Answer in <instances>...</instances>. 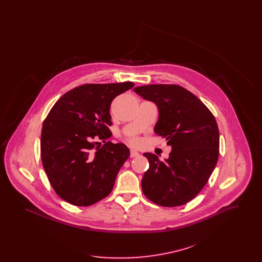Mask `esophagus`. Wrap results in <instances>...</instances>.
<instances>
[{
    "instance_id": "esophagus-1",
    "label": "esophagus",
    "mask_w": 262,
    "mask_h": 262,
    "mask_svg": "<svg viewBox=\"0 0 262 262\" xmlns=\"http://www.w3.org/2000/svg\"><path fill=\"white\" fill-rule=\"evenodd\" d=\"M139 155V153L136 151V150H130V154H129V156H130V158H134V157H137Z\"/></svg>"
}]
</instances>
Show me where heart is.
<instances>
[{
    "instance_id": "obj_1",
    "label": "heart",
    "mask_w": 262,
    "mask_h": 262,
    "mask_svg": "<svg viewBox=\"0 0 262 262\" xmlns=\"http://www.w3.org/2000/svg\"><path fill=\"white\" fill-rule=\"evenodd\" d=\"M130 142L134 144V145H138L139 143H140V141L137 139V138H133V139H130Z\"/></svg>"
}]
</instances>
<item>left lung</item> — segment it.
<instances>
[{"label": "left lung", "mask_w": 262, "mask_h": 262, "mask_svg": "<svg viewBox=\"0 0 262 262\" xmlns=\"http://www.w3.org/2000/svg\"><path fill=\"white\" fill-rule=\"evenodd\" d=\"M134 91L153 102L159 112L154 133L172 151L160 161L143 155L149 169L141 181L142 191L154 203L174 207L194 199L206 185L218 160L219 129L209 109L194 94L174 84H148Z\"/></svg>", "instance_id": "8db88e82"}]
</instances>
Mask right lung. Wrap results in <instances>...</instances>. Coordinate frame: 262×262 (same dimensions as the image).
I'll return each mask as SVG.
<instances>
[{
  "instance_id": "add662e5",
  "label": "right lung",
  "mask_w": 262,
  "mask_h": 262,
  "mask_svg": "<svg viewBox=\"0 0 262 262\" xmlns=\"http://www.w3.org/2000/svg\"><path fill=\"white\" fill-rule=\"evenodd\" d=\"M130 81L83 84L63 94L43 123L41 159L51 186L67 202L89 206L108 196L129 149L124 143L96 146L94 137L112 134L113 100L134 88Z\"/></svg>"
}]
</instances>
